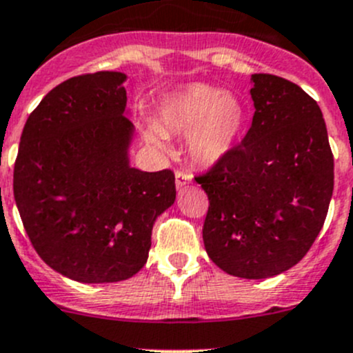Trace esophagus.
I'll list each match as a JSON object with an SVG mask.
<instances>
[{
	"label": "esophagus",
	"instance_id": "34e87169",
	"mask_svg": "<svg viewBox=\"0 0 353 353\" xmlns=\"http://www.w3.org/2000/svg\"><path fill=\"white\" fill-rule=\"evenodd\" d=\"M176 188H181L185 187L187 183H190L192 181V176L188 175L187 172H176Z\"/></svg>",
	"mask_w": 353,
	"mask_h": 353
}]
</instances>
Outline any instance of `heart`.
I'll use <instances>...</instances> for the list:
<instances>
[{
	"mask_svg": "<svg viewBox=\"0 0 353 353\" xmlns=\"http://www.w3.org/2000/svg\"><path fill=\"white\" fill-rule=\"evenodd\" d=\"M245 125L247 110L236 94L195 82L163 99L158 127L148 128V139L163 144L165 135H187L190 158L212 166L235 148Z\"/></svg>",
	"mask_w": 353,
	"mask_h": 353,
	"instance_id": "heart-1",
	"label": "heart"
}]
</instances>
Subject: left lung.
Listing matches in <instances>:
<instances>
[{
	"label": "left lung",
	"instance_id": "left-lung-1",
	"mask_svg": "<svg viewBox=\"0 0 353 353\" xmlns=\"http://www.w3.org/2000/svg\"><path fill=\"white\" fill-rule=\"evenodd\" d=\"M252 125L204 175L202 239L232 276L261 280L295 266L312 247L333 195L334 163L316 101L299 85L254 73Z\"/></svg>",
	"mask_w": 353,
	"mask_h": 353
}]
</instances>
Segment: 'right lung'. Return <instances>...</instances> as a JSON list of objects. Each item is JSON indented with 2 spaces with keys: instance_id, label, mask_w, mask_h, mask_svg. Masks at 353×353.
Here are the masks:
<instances>
[{
  "instance_id": "add662e5",
  "label": "right lung",
  "mask_w": 353,
  "mask_h": 353,
  "mask_svg": "<svg viewBox=\"0 0 353 353\" xmlns=\"http://www.w3.org/2000/svg\"><path fill=\"white\" fill-rule=\"evenodd\" d=\"M120 72L72 77L27 118L13 194L41 259L80 283H114L144 268L156 218L175 202L172 170L128 165L134 125Z\"/></svg>"
}]
</instances>
